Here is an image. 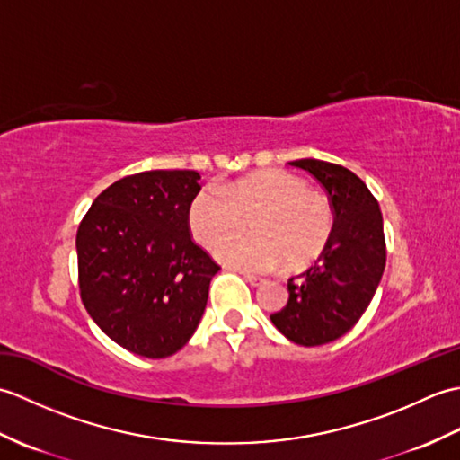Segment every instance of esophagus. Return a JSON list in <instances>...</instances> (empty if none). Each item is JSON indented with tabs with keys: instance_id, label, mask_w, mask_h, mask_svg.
Returning <instances> with one entry per match:
<instances>
[{
	"instance_id": "esophagus-1",
	"label": "esophagus",
	"mask_w": 460,
	"mask_h": 460,
	"mask_svg": "<svg viewBox=\"0 0 460 460\" xmlns=\"http://www.w3.org/2000/svg\"><path fill=\"white\" fill-rule=\"evenodd\" d=\"M241 275L245 277V280L249 282L251 287H261V285H267V279L257 277V275H251V272H241Z\"/></svg>"
}]
</instances>
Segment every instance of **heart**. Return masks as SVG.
<instances>
[{
  "label": "heart",
  "instance_id": "heart-1",
  "mask_svg": "<svg viewBox=\"0 0 460 460\" xmlns=\"http://www.w3.org/2000/svg\"><path fill=\"white\" fill-rule=\"evenodd\" d=\"M251 223V237L231 241L219 251L225 265L270 272L282 265L302 269L326 249L334 213L322 195L308 191L298 175L267 170L233 183L203 188L190 203L193 239L213 249L233 239Z\"/></svg>",
  "mask_w": 460,
  "mask_h": 460
}]
</instances>
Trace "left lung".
<instances>
[{"label":"left lung","mask_w":460,"mask_h":460,"mask_svg":"<svg viewBox=\"0 0 460 460\" xmlns=\"http://www.w3.org/2000/svg\"><path fill=\"white\" fill-rule=\"evenodd\" d=\"M290 165L326 190L334 229L314 265L288 280L287 306L270 322L298 346H322L354 328L376 295L385 269L384 219L367 185L344 165L314 158Z\"/></svg>","instance_id":"1"}]
</instances>
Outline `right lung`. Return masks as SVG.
Segmentation results:
<instances>
[{"label":"right lung","mask_w":460,"mask_h":460,"mask_svg":"<svg viewBox=\"0 0 460 460\" xmlns=\"http://www.w3.org/2000/svg\"><path fill=\"white\" fill-rule=\"evenodd\" d=\"M193 170H150L106 188L76 231L79 287L91 318L142 358L188 344L219 267L190 235Z\"/></svg>","instance_id":"1"}]
</instances>
